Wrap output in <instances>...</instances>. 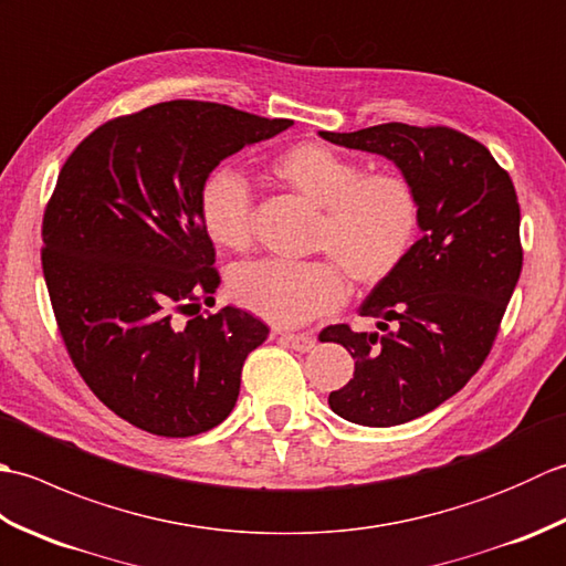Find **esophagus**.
<instances>
[{"instance_id": "1", "label": "esophagus", "mask_w": 566, "mask_h": 566, "mask_svg": "<svg viewBox=\"0 0 566 566\" xmlns=\"http://www.w3.org/2000/svg\"><path fill=\"white\" fill-rule=\"evenodd\" d=\"M280 340L296 353H308L316 345V338L308 333H280Z\"/></svg>"}]
</instances>
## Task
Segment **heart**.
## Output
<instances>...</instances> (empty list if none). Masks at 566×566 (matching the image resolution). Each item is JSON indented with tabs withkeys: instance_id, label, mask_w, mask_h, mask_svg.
Here are the masks:
<instances>
[{
	"instance_id": "b5f03b06",
	"label": "heart",
	"mask_w": 566,
	"mask_h": 566,
	"mask_svg": "<svg viewBox=\"0 0 566 566\" xmlns=\"http://www.w3.org/2000/svg\"><path fill=\"white\" fill-rule=\"evenodd\" d=\"M272 172L318 203L316 252L331 260H258L231 272L228 292L240 306L274 326H298L340 308L345 275L357 286L384 284L411 255L420 228V199L403 175L369 172L323 143H296L272 160ZM248 179L221 167L199 189V219L216 245L245 250L252 238Z\"/></svg>"
}]
</instances>
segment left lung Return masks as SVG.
I'll return each instance as SVG.
<instances>
[{"mask_svg": "<svg viewBox=\"0 0 566 566\" xmlns=\"http://www.w3.org/2000/svg\"><path fill=\"white\" fill-rule=\"evenodd\" d=\"M318 136L381 155L418 191L423 235L359 306L379 331L338 323L318 335L355 359L353 379L328 396L333 413L369 428L401 426L448 401L484 365L523 268L518 197L494 155L448 126Z\"/></svg>", "mask_w": 566, "mask_h": 566, "instance_id": "obj_1", "label": "left lung"}]
</instances>
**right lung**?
<instances>
[{
	"label": "right lung",
	"mask_w": 566,
	"mask_h": 566,
	"mask_svg": "<svg viewBox=\"0 0 566 566\" xmlns=\"http://www.w3.org/2000/svg\"><path fill=\"white\" fill-rule=\"evenodd\" d=\"M292 124L163 102L92 130L60 170L43 213L45 286L72 365L130 426L189 438L233 411L270 328L235 306L176 318L221 284L199 189L228 155Z\"/></svg>",
	"instance_id": "obj_1"
}]
</instances>
